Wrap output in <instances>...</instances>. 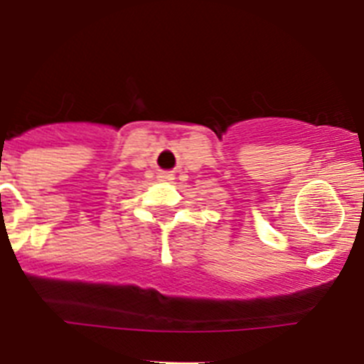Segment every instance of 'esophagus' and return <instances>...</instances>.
Segmentation results:
<instances>
[{"label": "esophagus", "instance_id": "1", "mask_svg": "<svg viewBox=\"0 0 364 364\" xmlns=\"http://www.w3.org/2000/svg\"><path fill=\"white\" fill-rule=\"evenodd\" d=\"M160 180H173V175H171V173H160Z\"/></svg>", "mask_w": 364, "mask_h": 364}]
</instances>
